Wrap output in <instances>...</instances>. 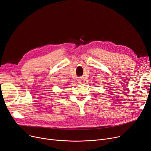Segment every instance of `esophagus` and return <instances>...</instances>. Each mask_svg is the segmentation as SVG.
Segmentation results:
<instances>
[{
  "label": "esophagus",
  "instance_id": "esophagus-1",
  "mask_svg": "<svg viewBox=\"0 0 151 151\" xmlns=\"http://www.w3.org/2000/svg\"><path fill=\"white\" fill-rule=\"evenodd\" d=\"M78 83H82V81L81 80H78Z\"/></svg>",
  "mask_w": 151,
  "mask_h": 151
}]
</instances>
